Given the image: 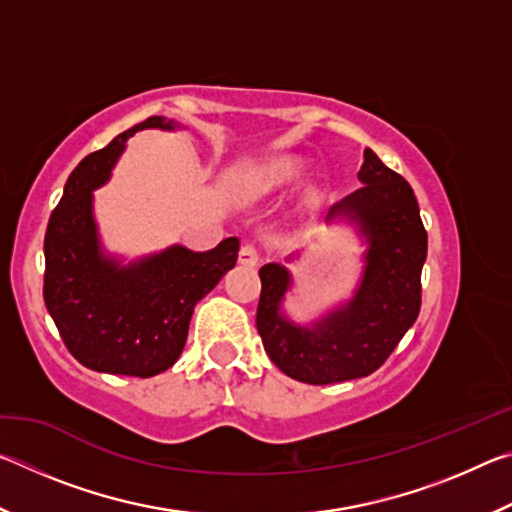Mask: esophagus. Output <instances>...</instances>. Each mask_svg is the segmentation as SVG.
Here are the masks:
<instances>
[{
  "label": "esophagus",
  "mask_w": 512,
  "mask_h": 512,
  "mask_svg": "<svg viewBox=\"0 0 512 512\" xmlns=\"http://www.w3.org/2000/svg\"><path fill=\"white\" fill-rule=\"evenodd\" d=\"M239 262L244 266H257L259 264V250L253 244H246L239 250Z\"/></svg>",
  "instance_id": "1"
}]
</instances>
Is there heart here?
Here are the masks:
<instances>
[{
  "instance_id": "b5f03b06",
  "label": "heart",
  "mask_w": 512,
  "mask_h": 512,
  "mask_svg": "<svg viewBox=\"0 0 512 512\" xmlns=\"http://www.w3.org/2000/svg\"><path fill=\"white\" fill-rule=\"evenodd\" d=\"M300 176V164L293 162V160H282V162H275L273 167H268L262 178L257 180L255 189L259 194H268V192H275V189H280L284 185L293 183Z\"/></svg>"
}]
</instances>
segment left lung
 I'll return each mask as SVG.
<instances>
[{
	"label": "left lung",
	"instance_id": "1",
	"mask_svg": "<svg viewBox=\"0 0 512 512\" xmlns=\"http://www.w3.org/2000/svg\"><path fill=\"white\" fill-rule=\"evenodd\" d=\"M357 192L332 205L327 223L354 225L363 250L361 280L348 298L300 325L284 311L293 275L282 264L259 268L257 332L271 361L291 379L323 386L368 377L388 359L420 314L427 232L411 185L375 151H363ZM289 262L296 255L287 257Z\"/></svg>",
	"mask_w": 512,
	"mask_h": 512
}]
</instances>
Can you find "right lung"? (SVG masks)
Wrapping results in <instances>:
<instances>
[{"mask_svg": "<svg viewBox=\"0 0 512 512\" xmlns=\"http://www.w3.org/2000/svg\"><path fill=\"white\" fill-rule=\"evenodd\" d=\"M144 128L178 131L180 124L149 117L83 158L69 173L45 235V305L67 350L90 370L142 379L178 361L196 302L239 255L237 237L205 253L173 244L128 264L103 248L94 189L108 183L128 137Z\"/></svg>", "mask_w": 512, "mask_h": 512, "instance_id": "right-lung-1", "label": "right lung"}]
</instances>
